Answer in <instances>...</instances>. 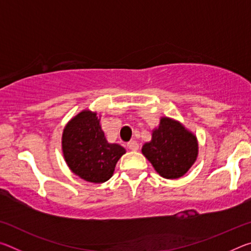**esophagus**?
<instances>
[{
	"mask_svg": "<svg viewBox=\"0 0 251 251\" xmlns=\"http://www.w3.org/2000/svg\"><path fill=\"white\" fill-rule=\"evenodd\" d=\"M127 147H128V150L136 151H138L139 145H138V143L136 142V141H130V142L127 143Z\"/></svg>",
	"mask_w": 251,
	"mask_h": 251,
	"instance_id": "esophagus-1",
	"label": "esophagus"
}]
</instances>
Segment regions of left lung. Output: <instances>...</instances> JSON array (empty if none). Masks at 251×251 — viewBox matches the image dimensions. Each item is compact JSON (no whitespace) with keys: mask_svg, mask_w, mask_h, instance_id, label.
Wrapping results in <instances>:
<instances>
[{"mask_svg":"<svg viewBox=\"0 0 251 251\" xmlns=\"http://www.w3.org/2000/svg\"><path fill=\"white\" fill-rule=\"evenodd\" d=\"M144 156L161 177L176 179L188 172L198 154L196 136L171 118L163 117L152 131L150 143L143 146Z\"/></svg>","mask_w":251,"mask_h":251,"instance_id":"8db88e82","label":"left lung"}]
</instances>
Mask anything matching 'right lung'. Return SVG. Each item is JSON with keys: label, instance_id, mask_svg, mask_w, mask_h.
<instances>
[{"label": "right lung", "instance_id": "add662e5", "mask_svg": "<svg viewBox=\"0 0 251 251\" xmlns=\"http://www.w3.org/2000/svg\"><path fill=\"white\" fill-rule=\"evenodd\" d=\"M62 147L71 171L95 184L108 180L125 154L124 147L106 141L99 117L90 110H83L66 125Z\"/></svg>", "mask_w": 251, "mask_h": 251}]
</instances>
